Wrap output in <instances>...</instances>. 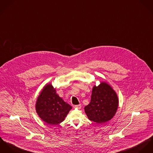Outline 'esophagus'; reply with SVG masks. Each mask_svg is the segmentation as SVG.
<instances>
[{"label":"esophagus","instance_id":"1","mask_svg":"<svg viewBox=\"0 0 153 153\" xmlns=\"http://www.w3.org/2000/svg\"><path fill=\"white\" fill-rule=\"evenodd\" d=\"M74 108H78V109H80V108H81V107H82V105H81V104L76 105H74Z\"/></svg>","mask_w":153,"mask_h":153}]
</instances>
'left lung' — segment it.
I'll use <instances>...</instances> for the list:
<instances>
[{
    "label": "left lung",
    "instance_id": "obj_1",
    "mask_svg": "<svg viewBox=\"0 0 153 153\" xmlns=\"http://www.w3.org/2000/svg\"><path fill=\"white\" fill-rule=\"evenodd\" d=\"M118 105V97L114 90L106 83L102 82L93 87L90 102L85 106V113L90 120L104 123L113 117Z\"/></svg>",
    "mask_w": 153,
    "mask_h": 153
}]
</instances>
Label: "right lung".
Here are the masks:
<instances>
[{
	"label": "right lung",
	"mask_w": 153,
	"mask_h": 153,
	"mask_svg": "<svg viewBox=\"0 0 153 153\" xmlns=\"http://www.w3.org/2000/svg\"><path fill=\"white\" fill-rule=\"evenodd\" d=\"M71 108L56 94L51 84L43 88L36 104L39 116L50 125H56L63 121Z\"/></svg>",
	"instance_id": "right-lung-1"
}]
</instances>
